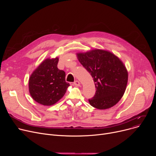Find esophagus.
Instances as JSON below:
<instances>
[{"instance_id": "34e87169", "label": "esophagus", "mask_w": 156, "mask_h": 156, "mask_svg": "<svg viewBox=\"0 0 156 156\" xmlns=\"http://www.w3.org/2000/svg\"><path fill=\"white\" fill-rule=\"evenodd\" d=\"M73 85H75V86L79 87V86H80V83L79 82V81H78V80H76V81H74V82H73Z\"/></svg>"}]
</instances>
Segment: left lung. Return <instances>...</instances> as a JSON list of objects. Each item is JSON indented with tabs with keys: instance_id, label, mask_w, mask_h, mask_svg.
<instances>
[{
	"instance_id": "obj_1",
	"label": "left lung",
	"mask_w": 156,
	"mask_h": 156,
	"mask_svg": "<svg viewBox=\"0 0 156 156\" xmlns=\"http://www.w3.org/2000/svg\"><path fill=\"white\" fill-rule=\"evenodd\" d=\"M80 62L93 78L96 92L88 99L93 107L109 109L116 105L123 95L128 72L122 61L111 52L95 49L77 54Z\"/></svg>"
}]
</instances>
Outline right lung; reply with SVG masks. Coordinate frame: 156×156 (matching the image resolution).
I'll return each mask as SVG.
<instances>
[{
  "label": "right lung",
  "instance_id": "obj_1",
  "mask_svg": "<svg viewBox=\"0 0 156 156\" xmlns=\"http://www.w3.org/2000/svg\"><path fill=\"white\" fill-rule=\"evenodd\" d=\"M59 59H47L34 71L29 79V91L36 102L52 105L64 95L69 83L66 73L57 68Z\"/></svg>",
  "mask_w": 156,
  "mask_h": 156
}]
</instances>
